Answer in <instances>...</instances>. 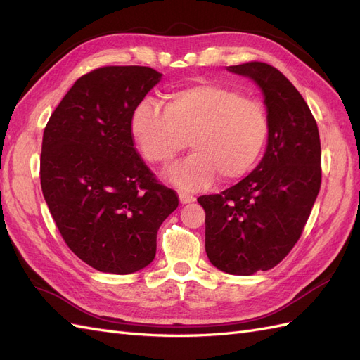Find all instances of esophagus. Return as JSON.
<instances>
[{
	"label": "esophagus",
	"instance_id": "esophagus-1",
	"mask_svg": "<svg viewBox=\"0 0 360 360\" xmlns=\"http://www.w3.org/2000/svg\"><path fill=\"white\" fill-rule=\"evenodd\" d=\"M179 198H180V202H181V204H189V202H193V201H195V197H193V195L183 193V192H180Z\"/></svg>",
	"mask_w": 360,
	"mask_h": 360
}]
</instances>
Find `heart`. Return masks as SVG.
Masks as SVG:
<instances>
[{
    "instance_id": "obj_1",
    "label": "heart",
    "mask_w": 360,
    "mask_h": 360,
    "mask_svg": "<svg viewBox=\"0 0 360 360\" xmlns=\"http://www.w3.org/2000/svg\"><path fill=\"white\" fill-rule=\"evenodd\" d=\"M130 134L151 165L169 167L189 146L193 153L167 177L181 191H200L217 176L222 183L242 179L264 148L269 120L263 103L237 90L201 82L165 94L163 110L139 102Z\"/></svg>"
}]
</instances>
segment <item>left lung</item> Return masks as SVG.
I'll list each match as a JSON object with an SVG mask.
<instances>
[{
	"label": "left lung",
	"instance_id": "left-lung-1",
	"mask_svg": "<svg viewBox=\"0 0 360 360\" xmlns=\"http://www.w3.org/2000/svg\"><path fill=\"white\" fill-rule=\"evenodd\" d=\"M226 70L248 76L263 91L267 148L248 177L198 202L210 263L249 276L279 264L300 238L321 186V146L309 106L278 69L249 61Z\"/></svg>",
	"mask_w": 360,
	"mask_h": 360
}]
</instances>
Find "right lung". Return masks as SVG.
<instances>
[{"label": "right lung", "instance_id": "add662e5", "mask_svg": "<svg viewBox=\"0 0 360 360\" xmlns=\"http://www.w3.org/2000/svg\"><path fill=\"white\" fill-rule=\"evenodd\" d=\"M160 78L146 66L94 69L73 84L43 132L40 183L49 212L72 252L105 274L148 266L159 226L179 205L130 134L135 106Z\"/></svg>", "mask_w": 360, "mask_h": 360}]
</instances>
